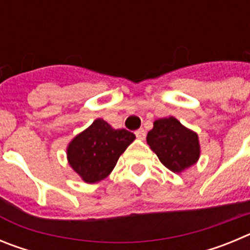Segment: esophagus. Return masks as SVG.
Listing matches in <instances>:
<instances>
[{"mask_svg": "<svg viewBox=\"0 0 250 250\" xmlns=\"http://www.w3.org/2000/svg\"><path fill=\"white\" fill-rule=\"evenodd\" d=\"M135 135H136V138L139 139V140H144L145 135H146V134H145L144 129H139V130H136V131H135Z\"/></svg>", "mask_w": 250, "mask_h": 250, "instance_id": "1", "label": "esophagus"}]
</instances>
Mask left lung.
<instances>
[{"label": "left lung", "instance_id": "8db88e82", "mask_svg": "<svg viewBox=\"0 0 250 250\" xmlns=\"http://www.w3.org/2000/svg\"><path fill=\"white\" fill-rule=\"evenodd\" d=\"M147 145L165 167L180 174L200 158L199 136L174 116L158 119L147 132Z\"/></svg>", "mask_w": 250, "mask_h": 250}]
</instances>
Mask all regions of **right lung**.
<instances>
[{
	"label": "right lung",
	"mask_w": 250,
	"mask_h": 250,
	"mask_svg": "<svg viewBox=\"0 0 250 250\" xmlns=\"http://www.w3.org/2000/svg\"><path fill=\"white\" fill-rule=\"evenodd\" d=\"M134 140L132 132L114 129L99 118L68 143V165L87 184L99 183L110 175L121 154Z\"/></svg>",
	"instance_id": "1"
}]
</instances>
